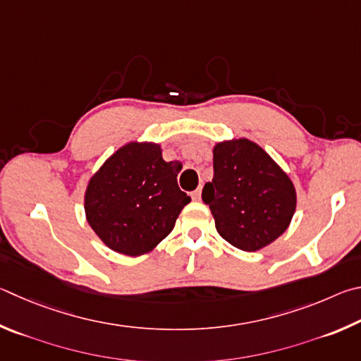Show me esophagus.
<instances>
[{
    "label": "esophagus",
    "instance_id": "obj_1",
    "mask_svg": "<svg viewBox=\"0 0 361 361\" xmlns=\"http://www.w3.org/2000/svg\"><path fill=\"white\" fill-rule=\"evenodd\" d=\"M192 198L195 201H200L201 200V187L197 188V190H195V192H192Z\"/></svg>",
    "mask_w": 361,
    "mask_h": 361
}]
</instances>
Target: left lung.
<instances>
[{
    "instance_id": "obj_1",
    "label": "left lung",
    "mask_w": 361,
    "mask_h": 361,
    "mask_svg": "<svg viewBox=\"0 0 361 361\" xmlns=\"http://www.w3.org/2000/svg\"><path fill=\"white\" fill-rule=\"evenodd\" d=\"M214 179L203 188L216 228L235 247L255 252L288 228L296 190L286 171L247 137L214 145Z\"/></svg>"
}]
</instances>
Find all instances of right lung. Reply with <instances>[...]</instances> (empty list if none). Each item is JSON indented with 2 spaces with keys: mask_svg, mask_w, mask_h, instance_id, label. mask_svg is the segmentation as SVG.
<instances>
[{
  "mask_svg": "<svg viewBox=\"0 0 361 361\" xmlns=\"http://www.w3.org/2000/svg\"><path fill=\"white\" fill-rule=\"evenodd\" d=\"M177 173L173 161L163 160L160 144L122 145L88 180V225L118 254L139 257L154 250L190 203L177 185Z\"/></svg>",
  "mask_w": 361,
  "mask_h": 361,
  "instance_id": "1",
  "label": "right lung"
}]
</instances>
